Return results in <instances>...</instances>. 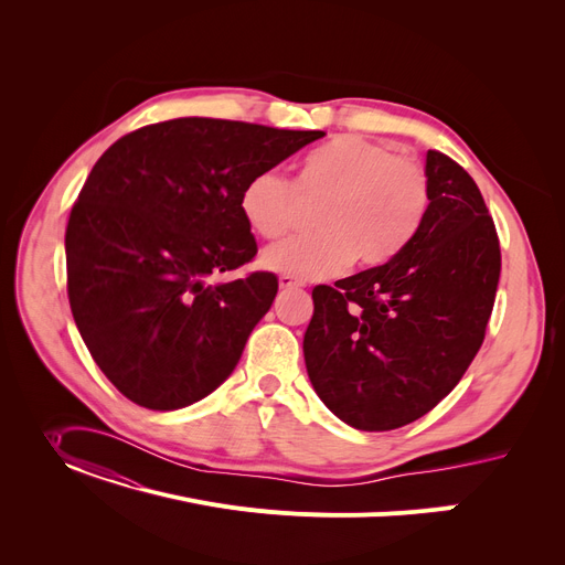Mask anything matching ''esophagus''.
Returning <instances> with one entry per match:
<instances>
[{"mask_svg": "<svg viewBox=\"0 0 565 565\" xmlns=\"http://www.w3.org/2000/svg\"><path fill=\"white\" fill-rule=\"evenodd\" d=\"M279 286H281V290H295V288H302V281L292 279V277H279Z\"/></svg>", "mask_w": 565, "mask_h": 565, "instance_id": "obj_1", "label": "esophagus"}]
</instances>
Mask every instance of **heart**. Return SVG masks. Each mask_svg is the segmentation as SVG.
<instances>
[{
	"mask_svg": "<svg viewBox=\"0 0 565 565\" xmlns=\"http://www.w3.org/2000/svg\"><path fill=\"white\" fill-rule=\"evenodd\" d=\"M311 237H295L260 254L265 273L313 281L339 275L358 258H392L417 231L428 205V178L392 146L362 135H339L302 158L295 190L277 169L247 178L237 196L247 228L277 241L318 205Z\"/></svg>",
	"mask_w": 565,
	"mask_h": 565,
	"instance_id": "1",
	"label": "heart"
}]
</instances>
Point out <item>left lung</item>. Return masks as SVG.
<instances>
[{
	"label": "left lung",
	"mask_w": 565,
	"mask_h": 565,
	"mask_svg": "<svg viewBox=\"0 0 565 565\" xmlns=\"http://www.w3.org/2000/svg\"><path fill=\"white\" fill-rule=\"evenodd\" d=\"M428 207L396 256L316 286L305 334L320 401L358 430L417 422L465 375L486 337L501 254L471 175L426 153Z\"/></svg>",
	"instance_id": "1"
}]
</instances>
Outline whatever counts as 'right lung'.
I'll list each match as a JSON object with an SVG mask.
<instances>
[{
    "label": "right lung",
    "mask_w": 565,
    "mask_h": 565,
    "mask_svg": "<svg viewBox=\"0 0 565 565\" xmlns=\"http://www.w3.org/2000/svg\"><path fill=\"white\" fill-rule=\"evenodd\" d=\"M320 130L185 116L111 143L71 211L68 300L94 362L148 409H181L233 373L279 281H207L256 254L237 196Z\"/></svg>",
    "instance_id": "right-lung-1"
}]
</instances>
